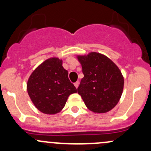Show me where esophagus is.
I'll return each mask as SVG.
<instances>
[{"mask_svg":"<svg viewBox=\"0 0 151 151\" xmlns=\"http://www.w3.org/2000/svg\"><path fill=\"white\" fill-rule=\"evenodd\" d=\"M79 84H80V83H79V81L76 82V83H74V86L76 87V88H78V86H79Z\"/></svg>","mask_w":151,"mask_h":151,"instance_id":"obj_1","label":"esophagus"}]
</instances>
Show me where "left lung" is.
<instances>
[{
	"instance_id": "left-lung-1",
	"label": "left lung",
	"mask_w": 151,
	"mask_h": 151,
	"mask_svg": "<svg viewBox=\"0 0 151 151\" xmlns=\"http://www.w3.org/2000/svg\"><path fill=\"white\" fill-rule=\"evenodd\" d=\"M83 68L77 93L85 106L94 113H106L113 109L122 96L124 78L121 70L112 60L96 52L77 55Z\"/></svg>"
}]
</instances>
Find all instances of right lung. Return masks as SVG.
Returning <instances> with one entry per match:
<instances>
[{
    "label": "right lung",
    "instance_id": "1",
    "mask_svg": "<svg viewBox=\"0 0 151 151\" xmlns=\"http://www.w3.org/2000/svg\"><path fill=\"white\" fill-rule=\"evenodd\" d=\"M62 64V59L50 58L36 67L29 77L27 83L29 97L42 113L55 115L60 112L68 96L77 92Z\"/></svg>",
    "mask_w": 151,
    "mask_h": 151
}]
</instances>
